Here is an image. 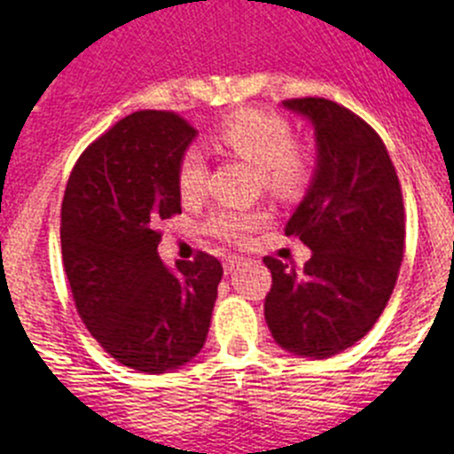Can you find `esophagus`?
Masks as SVG:
<instances>
[{
  "instance_id": "esophagus-1",
  "label": "esophagus",
  "mask_w": 454,
  "mask_h": 454,
  "mask_svg": "<svg viewBox=\"0 0 454 454\" xmlns=\"http://www.w3.org/2000/svg\"><path fill=\"white\" fill-rule=\"evenodd\" d=\"M237 263H239V256H228V259L223 261V272L231 274L232 270L237 268Z\"/></svg>"
}]
</instances>
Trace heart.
<instances>
[{"label": "heart", "mask_w": 454, "mask_h": 454, "mask_svg": "<svg viewBox=\"0 0 454 454\" xmlns=\"http://www.w3.org/2000/svg\"><path fill=\"white\" fill-rule=\"evenodd\" d=\"M217 142L231 153L254 164L263 184L274 193H292L305 177V164L294 146V131L290 122L277 114L241 112L228 118L217 131ZM206 160L200 149L184 151L177 167V191L184 201L201 198L206 184ZM265 222L261 210L219 208L210 215L208 231L228 241H241Z\"/></svg>", "instance_id": "obj_1"}]
</instances>
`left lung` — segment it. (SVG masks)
<instances>
[{
  "mask_svg": "<svg viewBox=\"0 0 454 454\" xmlns=\"http://www.w3.org/2000/svg\"><path fill=\"white\" fill-rule=\"evenodd\" d=\"M281 107L314 127L312 182L286 223L312 259L299 274L265 256V323L281 349L325 360L356 345L387 308L404 254V204L387 146L363 118L327 98Z\"/></svg>",
  "mask_w": 454,
  "mask_h": 454,
  "instance_id": "8db88e82",
  "label": "left lung"
}]
</instances>
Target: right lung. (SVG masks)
Wrapping results in <instances>:
<instances>
[{"mask_svg":"<svg viewBox=\"0 0 454 454\" xmlns=\"http://www.w3.org/2000/svg\"><path fill=\"white\" fill-rule=\"evenodd\" d=\"M198 131L173 112H136L91 142L61 206V250L76 309L109 356L142 373L195 358L223 268L158 254L162 219L182 213L177 167Z\"/></svg>","mask_w":454,"mask_h":454,"instance_id":"obj_1","label":"right lung"}]
</instances>
